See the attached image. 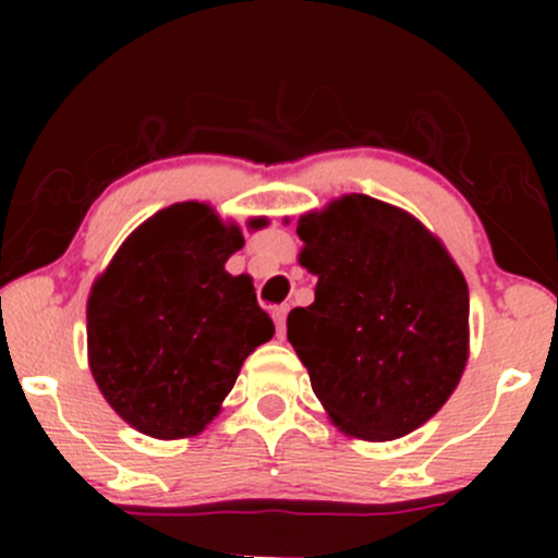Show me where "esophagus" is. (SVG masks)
<instances>
[{
    "label": "esophagus",
    "mask_w": 558,
    "mask_h": 558,
    "mask_svg": "<svg viewBox=\"0 0 558 558\" xmlns=\"http://www.w3.org/2000/svg\"><path fill=\"white\" fill-rule=\"evenodd\" d=\"M288 306L283 304V306H275L272 310V317H275V328H278V338H283L286 336V317H288Z\"/></svg>",
    "instance_id": "34e87169"
}]
</instances>
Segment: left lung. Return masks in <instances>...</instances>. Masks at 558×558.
Wrapping results in <instances>:
<instances>
[{
	"label": "left lung",
	"instance_id": "8db88e82",
	"mask_svg": "<svg viewBox=\"0 0 558 558\" xmlns=\"http://www.w3.org/2000/svg\"><path fill=\"white\" fill-rule=\"evenodd\" d=\"M296 233L317 288L288 315V341L330 422L362 440L417 430L470 356L462 270L417 217L364 194L301 215Z\"/></svg>",
	"mask_w": 558,
	"mask_h": 558
}]
</instances>
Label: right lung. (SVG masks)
Segmentation results:
<instances>
[{
	"label": "right lung",
	"instance_id": "1",
	"mask_svg": "<svg viewBox=\"0 0 558 558\" xmlns=\"http://www.w3.org/2000/svg\"><path fill=\"white\" fill-rule=\"evenodd\" d=\"M265 226L267 217L246 220ZM241 246L239 222L178 202L141 222L94 280L88 369L133 430L159 440L202 433L246 356L275 336L252 278L226 270Z\"/></svg>",
	"mask_w": 558,
	"mask_h": 558
}]
</instances>
